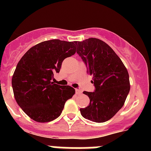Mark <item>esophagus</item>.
<instances>
[{"instance_id": "1", "label": "esophagus", "mask_w": 151, "mask_h": 151, "mask_svg": "<svg viewBox=\"0 0 151 151\" xmlns=\"http://www.w3.org/2000/svg\"><path fill=\"white\" fill-rule=\"evenodd\" d=\"M76 94H82V91L79 89H75Z\"/></svg>"}]
</instances>
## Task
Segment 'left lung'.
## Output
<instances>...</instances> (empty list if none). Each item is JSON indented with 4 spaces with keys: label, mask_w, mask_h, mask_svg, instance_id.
Returning a JSON list of instances; mask_svg holds the SVG:
<instances>
[{
    "label": "left lung",
    "mask_w": 151,
    "mask_h": 151,
    "mask_svg": "<svg viewBox=\"0 0 151 151\" xmlns=\"http://www.w3.org/2000/svg\"><path fill=\"white\" fill-rule=\"evenodd\" d=\"M75 44L95 87L94 92L83 91L90 103L80 109L82 116L96 123L107 121L124 104L130 91L129 73L121 58L103 41L90 38Z\"/></svg>",
    "instance_id": "obj_1"
}]
</instances>
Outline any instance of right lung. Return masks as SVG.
Returning <instances> with one entry per match:
<instances>
[{"label": "right lung", "mask_w": 151, "mask_h": 151, "mask_svg": "<svg viewBox=\"0 0 151 151\" xmlns=\"http://www.w3.org/2000/svg\"><path fill=\"white\" fill-rule=\"evenodd\" d=\"M75 52V42L45 41L28 50L17 63L12 80L14 95L33 121L45 123L58 118L66 101L75 93L71 87L52 82L63 60Z\"/></svg>", "instance_id": "1"}]
</instances>
